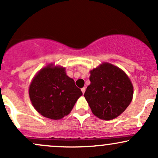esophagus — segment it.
I'll use <instances>...</instances> for the list:
<instances>
[{"instance_id": "1", "label": "esophagus", "mask_w": 158, "mask_h": 158, "mask_svg": "<svg viewBox=\"0 0 158 158\" xmlns=\"http://www.w3.org/2000/svg\"><path fill=\"white\" fill-rule=\"evenodd\" d=\"M81 91H82V94H84L85 92V88H82V89H81Z\"/></svg>"}]
</instances>
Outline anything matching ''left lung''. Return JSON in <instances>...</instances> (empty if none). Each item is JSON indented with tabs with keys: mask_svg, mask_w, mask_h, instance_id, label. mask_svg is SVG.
<instances>
[{
	"mask_svg": "<svg viewBox=\"0 0 158 158\" xmlns=\"http://www.w3.org/2000/svg\"><path fill=\"white\" fill-rule=\"evenodd\" d=\"M91 84L84 96L92 113L110 120L120 115L131 103L133 86L127 74L117 66L103 64L91 71Z\"/></svg>",
	"mask_w": 158,
	"mask_h": 158,
	"instance_id": "8db88e82",
	"label": "left lung"
}]
</instances>
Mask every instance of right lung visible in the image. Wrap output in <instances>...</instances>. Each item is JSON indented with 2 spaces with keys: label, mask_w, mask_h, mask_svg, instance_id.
Listing matches in <instances>:
<instances>
[{
  "label": "right lung",
  "mask_w": 158,
  "mask_h": 158,
  "mask_svg": "<svg viewBox=\"0 0 158 158\" xmlns=\"http://www.w3.org/2000/svg\"><path fill=\"white\" fill-rule=\"evenodd\" d=\"M29 98L36 110L52 119L63 118L70 113L78 98L80 89L68 77L63 67L43 68L36 75L29 87Z\"/></svg>",
  "instance_id": "add662e5"
}]
</instances>
